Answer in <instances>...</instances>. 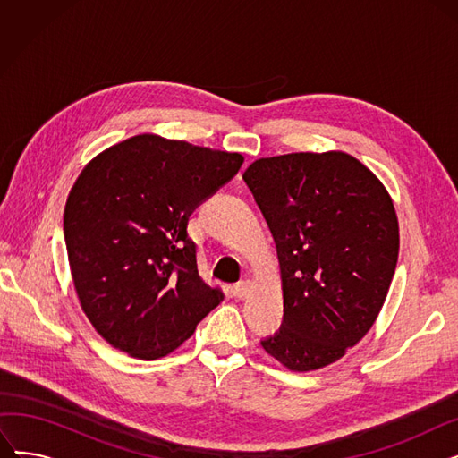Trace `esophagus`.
I'll return each mask as SVG.
<instances>
[{"instance_id": "obj_1", "label": "esophagus", "mask_w": 458, "mask_h": 458, "mask_svg": "<svg viewBox=\"0 0 458 458\" xmlns=\"http://www.w3.org/2000/svg\"><path fill=\"white\" fill-rule=\"evenodd\" d=\"M250 292H252V282L250 280H242V282H237L233 285V295L237 299H247Z\"/></svg>"}]
</instances>
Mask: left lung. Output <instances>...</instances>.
I'll return each mask as SVG.
<instances>
[{"instance_id": "8db88e82", "label": "left lung", "mask_w": 458, "mask_h": 458, "mask_svg": "<svg viewBox=\"0 0 458 458\" xmlns=\"http://www.w3.org/2000/svg\"><path fill=\"white\" fill-rule=\"evenodd\" d=\"M243 180L280 261L284 321L261 347L290 371L340 360L373 327L399 256V223L382 182L345 152L261 157Z\"/></svg>"}]
</instances>
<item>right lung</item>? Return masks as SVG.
<instances>
[{"mask_svg": "<svg viewBox=\"0 0 458 458\" xmlns=\"http://www.w3.org/2000/svg\"><path fill=\"white\" fill-rule=\"evenodd\" d=\"M242 165L237 152L154 133L85 165L66 199L64 242L81 310L109 345L163 358L225 299L199 275L187 223Z\"/></svg>", "mask_w": 458, "mask_h": 458, "instance_id": "right-lung-1", "label": "right lung"}]
</instances>
